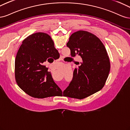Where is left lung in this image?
<instances>
[{"mask_svg":"<svg viewBox=\"0 0 130 130\" xmlns=\"http://www.w3.org/2000/svg\"><path fill=\"white\" fill-rule=\"evenodd\" d=\"M66 45L71 57L80 56L82 62L74 69L63 95L82 99L101 90L110 70L109 58L102 41L92 33L78 31L70 36Z\"/></svg>","mask_w":130,"mask_h":130,"instance_id":"obj_1","label":"left lung"}]
</instances>
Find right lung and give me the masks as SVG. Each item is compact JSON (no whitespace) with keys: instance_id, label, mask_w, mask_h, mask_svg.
I'll list each match as a JSON object with an SVG mask.
<instances>
[{"instance_id":"right-lung-1","label":"right lung","mask_w":130,"mask_h":130,"mask_svg":"<svg viewBox=\"0 0 130 130\" xmlns=\"http://www.w3.org/2000/svg\"><path fill=\"white\" fill-rule=\"evenodd\" d=\"M59 56L52 38L46 33L38 32L28 36L21 45L15 60V78L18 85L32 97L45 98L61 95L44 62Z\"/></svg>"}]
</instances>
